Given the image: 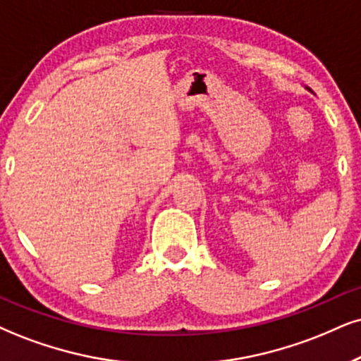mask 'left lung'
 Masks as SVG:
<instances>
[{"mask_svg": "<svg viewBox=\"0 0 361 361\" xmlns=\"http://www.w3.org/2000/svg\"><path fill=\"white\" fill-rule=\"evenodd\" d=\"M306 90H308V92H311V88H308V87H306Z\"/></svg>", "mask_w": 361, "mask_h": 361, "instance_id": "left-lung-1", "label": "left lung"}]
</instances>
